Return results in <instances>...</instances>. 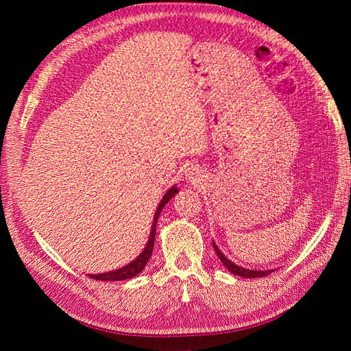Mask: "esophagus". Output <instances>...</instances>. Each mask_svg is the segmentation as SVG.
Returning a JSON list of instances; mask_svg holds the SVG:
<instances>
[{
  "instance_id": "1",
  "label": "esophagus",
  "mask_w": 351,
  "mask_h": 351,
  "mask_svg": "<svg viewBox=\"0 0 351 351\" xmlns=\"http://www.w3.org/2000/svg\"><path fill=\"white\" fill-rule=\"evenodd\" d=\"M193 180H195V178H193Z\"/></svg>"
}]
</instances>
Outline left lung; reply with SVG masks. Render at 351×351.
<instances>
[{
    "label": "left lung",
    "instance_id": "8db88e82",
    "mask_svg": "<svg viewBox=\"0 0 351 351\" xmlns=\"http://www.w3.org/2000/svg\"><path fill=\"white\" fill-rule=\"evenodd\" d=\"M213 245H214L215 253H217L219 259L223 263V265H225L230 273L241 276V278H264V276H268V274L273 271V270H249V268H243L240 265L230 263V261L219 250V247H217V245H215L214 241H213Z\"/></svg>",
    "mask_w": 351,
    "mask_h": 351
}]
</instances>
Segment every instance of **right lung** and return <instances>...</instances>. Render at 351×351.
<instances>
[{"instance_id":"right-lung-1","label":"right lung","mask_w":351,"mask_h":351,"mask_svg":"<svg viewBox=\"0 0 351 351\" xmlns=\"http://www.w3.org/2000/svg\"><path fill=\"white\" fill-rule=\"evenodd\" d=\"M178 193V189L176 187H171L170 190H167L166 195H164V197L161 199V202L158 205V208H156V213H155V217H154V223H152V230L151 234H149V241L146 244L145 250L140 253V255L132 261V263H130L128 265H125L122 268H119V270H114V271H108V273H101V274H88L90 276L92 279H96V280H126V279H131V278H136V276L138 273L143 271V268L146 267L149 258H151L152 255V250H154V241H155V230H156V220H158L160 214L162 211L164 205H166L169 200L173 197Z\"/></svg>"}]
</instances>
